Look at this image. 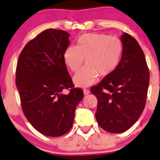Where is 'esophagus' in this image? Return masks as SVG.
Here are the masks:
<instances>
[{"mask_svg": "<svg viewBox=\"0 0 160 160\" xmlns=\"http://www.w3.org/2000/svg\"><path fill=\"white\" fill-rule=\"evenodd\" d=\"M89 92H90L89 90L84 88V95H88V94H89Z\"/></svg>", "mask_w": 160, "mask_h": 160, "instance_id": "obj_1", "label": "esophagus"}]
</instances>
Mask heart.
Wrapping results in <instances>:
<instances>
[{
    "mask_svg": "<svg viewBox=\"0 0 160 160\" xmlns=\"http://www.w3.org/2000/svg\"><path fill=\"white\" fill-rule=\"evenodd\" d=\"M123 46L118 38L104 34H85L76 45L68 46L63 52L66 66L76 72L84 62L87 65L74 76L76 86L84 88L97 81L98 76H109L117 68L122 58Z\"/></svg>",
    "mask_w": 160,
    "mask_h": 160,
    "instance_id": "heart-1",
    "label": "heart"
}]
</instances>
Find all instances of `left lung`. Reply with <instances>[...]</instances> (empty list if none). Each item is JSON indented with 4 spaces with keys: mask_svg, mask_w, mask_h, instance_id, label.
<instances>
[{
    "mask_svg": "<svg viewBox=\"0 0 160 160\" xmlns=\"http://www.w3.org/2000/svg\"><path fill=\"white\" fill-rule=\"evenodd\" d=\"M123 51L117 68L91 88L97 98L96 118L101 128L122 133L139 118L146 105L150 75L143 51L131 35L121 36Z\"/></svg>",
    "mask_w": 160,
    "mask_h": 160,
    "instance_id": "left-lung-1",
    "label": "left lung"
}]
</instances>
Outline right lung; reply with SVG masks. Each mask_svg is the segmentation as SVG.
Segmentation results:
<instances>
[{"mask_svg": "<svg viewBox=\"0 0 160 160\" xmlns=\"http://www.w3.org/2000/svg\"><path fill=\"white\" fill-rule=\"evenodd\" d=\"M64 30L48 29L25 46L19 55L16 86L30 124L44 135L59 137L72 128L84 92L74 88L63 55L70 44ZM70 89L68 94L62 92Z\"/></svg>", "mask_w": 160, "mask_h": 160, "instance_id": "add662e5", "label": "right lung"}]
</instances>
